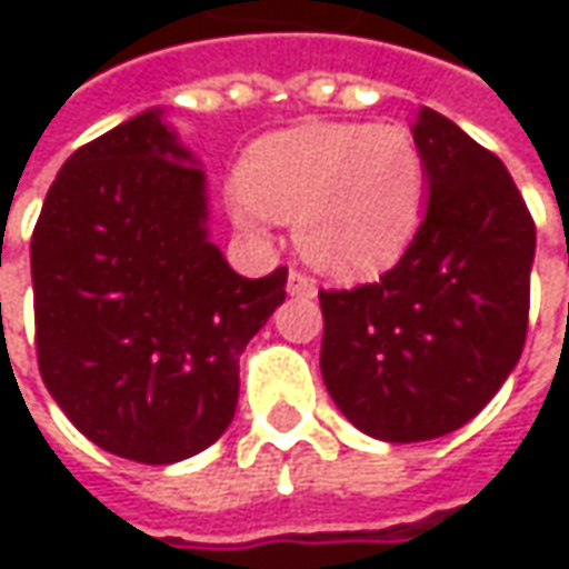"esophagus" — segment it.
I'll return each mask as SVG.
<instances>
[{
    "instance_id": "34e87169",
    "label": "esophagus",
    "mask_w": 569,
    "mask_h": 569,
    "mask_svg": "<svg viewBox=\"0 0 569 569\" xmlns=\"http://www.w3.org/2000/svg\"><path fill=\"white\" fill-rule=\"evenodd\" d=\"M288 295L291 297H317V281L300 269H291L288 274Z\"/></svg>"
}]
</instances>
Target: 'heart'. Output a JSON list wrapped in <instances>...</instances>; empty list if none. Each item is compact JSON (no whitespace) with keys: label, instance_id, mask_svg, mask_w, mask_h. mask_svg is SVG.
I'll return each instance as SVG.
<instances>
[{"label":"heart","instance_id":"1","mask_svg":"<svg viewBox=\"0 0 569 569\" xmlns=\"http://www.w3.org/2000/svg\"><path fill=\"white\" fill-rule=\"evenodd\" d=\"M427 158L399 122H303L252 144L233 214L295 221L303 256L341 278L392 266L427 211Z\"/></svg>","mask_w":569,"mask_h":569}]
</instances>
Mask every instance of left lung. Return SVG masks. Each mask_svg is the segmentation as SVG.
<instances>
[{
	"label": "left lung",
	"instance_id": "obj_1",
	"mask_svg": "<svg viewBox=\"0 0 569 569\" xmlns=\"http://www.w3.org/2000/svg\"><path fill=\"white\" fill-rule=\"evenodd\" d=\"M430 202L402 259L319 291V367L351 425L418 443L471 421L510 377L529 329L536 221L503 161L437 110L411 122Z\"/></svg>",
	"mask_w": 569,
	"mask_h": 569
}]
</instances>
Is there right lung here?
Masks as SVG:
<instances>
[{
    "instance_id": "add662e5",
    "label": "right lung",
    "mask_w": 569,
    "mask_h": 569,
    "mask_svg": "<svg viewBox=\"0 0 569 569\" xmlns=\"http://www.w3.org/2000/svg\"><path fill=\"white\" fill-rule=\"evenodd\" d=\"M206 173L144 110L81 144L31 237L37 367L100 449L170 466L228 430L240 355L288 269L243 278L206 233Z\"/></svg>"
}]
</instances>
